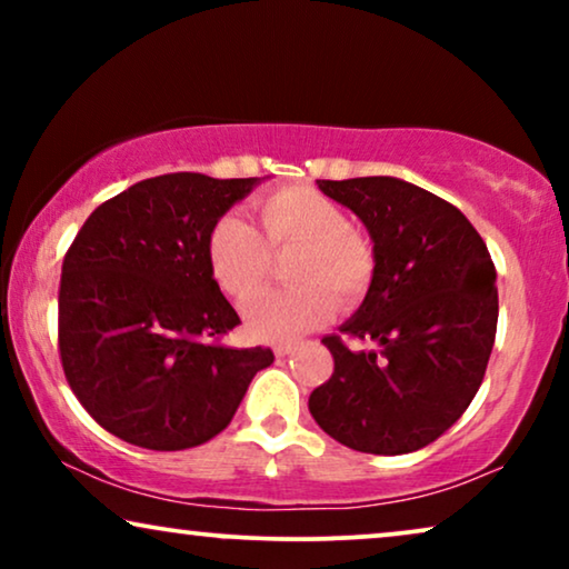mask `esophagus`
<instances>
[{
    "label": "esophagus",
    "instance_id": "esophagus-1",
    "mask_svg": "<svg viewBox=\"0 0 569 569\" xmlns=\"http://www.w3.org/2000/svg\"><path fill=\"white\" fill-rule=\"evenodd\" d=\"M295 352V347H290V345H279V347H274V355L279 357V360H282V357H290Z\"/></svg>",
    "mask_w": 569,
    "mask_h": 569
}]
</instances>
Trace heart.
Masks as SVG:
<instances>
[{
	"label": "heart",
	"instance_id": "obj_1",
	"mask_svg": "<svg viewBox=\"0 0 569 569\" xmlns=\"http://www.w3.org/2000/svg\"><path fill=\"white\" fill-rule=\"evenodd\" d=\"M253 207L261 236L243 217L228 214L207 238L209 271L238 302L253 300L267 287L271 253L298 251L287 267L295 290L267 295L243 310L253 339L295 341L329 321L333 300L349 308L365 298L376 251L368 236L349 224L345 207L310 186L271 191Z\"/></svg>",
	"mask_w": 569,
	"mask_h": 569
}]
</instances>
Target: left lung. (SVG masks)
Wrapping results in <instances>:
<instances>
[{"instance_id": "obj_1", "label": "left lung", "mask_w": 569, "mask_h": 569, "mask_svg": "<svg viewBox=\"0 0 569 569\" xmlns=\"http://www.w3.org/2000/svg\"><path fill=\"white\" fill-rule=\"evenodd\" d=\"M360 217L376 274L345 337H323L333 372L308 399L341 446L401 456L430 446L477 396L497 333V271L461 209L391 176L318 181Z\"/></svg>"}]
</instances>
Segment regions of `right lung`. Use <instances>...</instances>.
Here are the masks:
<instances>
[{"mask_svg":"<svg viewBox=\"0 0 569 569\" xmlns=\"http://www.w3.org/2000/svg\"><path fill=\"white\" fill-rule=\"evenodd\" d=\"M259 178L168 173L84 220L61 263L59 355L88 415L116 438L183 450L220 435L271 349H236L240 323L207 238Z\"/></svg>","mask_w":569,"mask_h":569,"instance_id":"right-lung-1","label":"right lung"}]
</instances>
